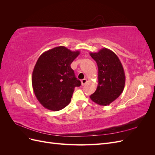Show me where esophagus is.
<instances>
[{"label":"esophagus","mask_w":155,"mask_h":155,"mask_svg":"<svg viewBox=\"0 0 155 155\" xmlns=\"http://www.w3.org/2000/svg\"><path fill=\"white\" fill-rule=\"evenodd\" d=\"M87 83V80L86 79H82V80H81L82 85H85Z\"/></svg>","instance_id":"1"}]
</instances>
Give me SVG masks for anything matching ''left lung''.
Listing matches in <instances>:
<instances>
[{
  "label": "left lung",
  "instance_id": "8db88e82",
  "mask_svg": "<svg viewBox=\"0 0 155 155\" xmlns=\"http://www.w3.org/2000/svg\"><path fill=\"white\" fill-rule=\"evenodd\" d=\"M90 55L98 68V85L90 97L96 104L106 106L122 93L125 83L124 70L118 56L109 49L104 48Z\"/></svg>",
  "mask_w": 155,
  "mask_h": 155
}]
</instances>
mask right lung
<instances>
[{
    "mask_svg": "<svg viewBox=\"0 0 155 155\" xmlns=\"http://www.w3.org/2000/svg\"><path fill=\"white\" fill-rule=\"evenodd\" d=\"M80 54L58 46L42 54L32 73V87L40 104L48 110L58 111L67 106L74 88L81 85L70 64Z\"/></svg>",
    "mask_w": 155,
    "mask_h": 155,
    "instance_id": "1",
    "label": "right lung"
}]
</instances>
